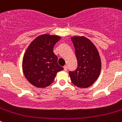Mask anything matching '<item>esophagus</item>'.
Wrapping results in <instances>:
<instances>
[{"instance_id":"esophagus-1","label":"esophagus","mask_w":122,"mask_h":122,"mask_svg":"<svg viewBox=\"0 0 122 122\" xmlns=\"http://www.w3.org/2000/svg\"><path fill=\"white\" fill-rule=\"evenodd\" d=\"M63 68H64V70L66 71L68 70V67L66 65H65V66H63Z\"/></svg>"}]
</instances>
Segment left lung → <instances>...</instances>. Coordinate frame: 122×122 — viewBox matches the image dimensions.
<instances>
[{
    "label": "left lung",
    "mask_w": 122,
    "mask_h": 122,
    "mask_svg": "<svg viewBox=\"0 0 122 122\" xmlns=\"http://www.w3.org/2000/svg\"><path fill=\"white\" fill-rule=\"evenodd\" d=\"M75 49L77 68L69 71L72 83L79 88L90 87L99 77L101 62L100 54L93 43L84 36L71 38Z\"/></svg>",
    "instance_id": "left-lung-1"
}]
</instances>
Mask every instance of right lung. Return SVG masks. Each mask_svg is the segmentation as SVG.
Returning <instances> with one entry per match:
<instances>
[{
  "label": "right lung",
  "instance_id": "add662e5",
  "mask_svg": "<svg viewBox=\"0 0 122 122\" xmlns=\"http://www.w3.org/2000/svg\"><path fill=\"white\" fill-rule=\"evenodd\" d=\"M60 39L57 35L43 34L33 40L22 59V70L31 84L45 88L53 82L57 72L63 70L57 63L53 48Z\"/></svg>",
  "mask_w": 122,
  "mask_h": 122
}]
</instances>
